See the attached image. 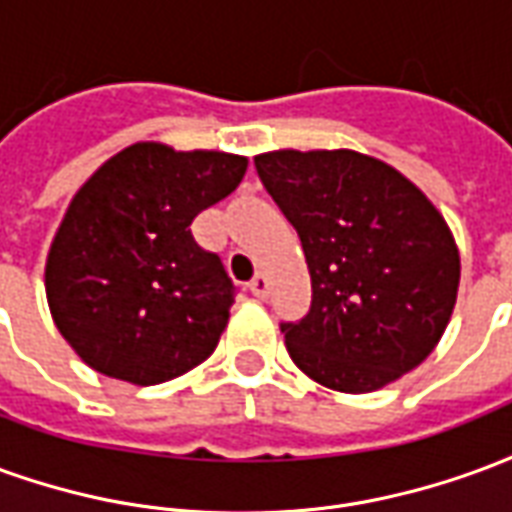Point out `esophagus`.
Returning <instances> with one entry per match:
<instances>
[{"mask_svg":"<svg viewBox=\"0 0 512 512\" xmlns=\"http://www.w3.org/2000/svg\"><path fill=\"white\" fill-rule=\"evenodd\" d=\"M249 290H252V296H257V299H266V296H268V277H266V274H257V277L249 282Z\"/></svg>","mask_w":512,"mask_h":512,"instance_id":"esophagus-1","label":"esophagus"}]
</instances>
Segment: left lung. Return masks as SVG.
Returning a JSON list of instances; mask_svg holds the SVG:
<instances>
[{"label": "left lung", "instance_id": "1", "mask_svg": "<svg viewBox=\"0 0 512 512\" xmlns=\"http://www.w3.org/2000/svg\"><path fill=\"white\" fill-rule=\"evenodd\" d=\"M255 167L310 268V312L282 323L301 373L362 395L422 365L461 282L458 246L436 205L356 150H274Z\"/></svg>", "mask_w": 512, "mask_h": 512}]
</instances>
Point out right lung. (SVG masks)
Segmentation results:
<instances>
[{"label":"right lung","mask_w":512,"mask_h":512,"mask_svg":"<svg viewBox=\"0 0 512 512\" xmlns=\"http://www.w3.org/2000/svg\"><path fill=\"white\" fill-rule=\"evenodd\" d=\"M244 172V156L136 142L76 191L51 241L46 299L82 362L153 386L213 354L235 285L191 222Z\"/></svg>","instance_id":"add662e5"}]
</instances>
